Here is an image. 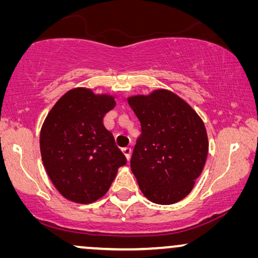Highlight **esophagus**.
Returning a JSON list of instances; mask_svg holds the SVG:
<instances>
[{
    "label": "esophagus",
    "mask_w": 258,
    "mask_h": 258,
    "mask_svg": "<svg viewBox=\"0 0 258 258\" xmlns=\"http://www.w3.org/2000/svg\"><path fill=\"white\" fill-rule=\"evenodd\" d=\"M122 151H123V154L125 155V157L128 158V160H130V156H132V148L124 147V148H122Z\"/></svg>",
    "instance_id": "1"
}]
</instances>
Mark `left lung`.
<instances>
[{"mask_svg": "<svg viewBox=\"0 0 258 258\" xmlns=\"http://www.w3.org/2000/svg\"><path fill=\"white\" fill-rule=\"evenodd\" d=\"M128 103L141 123L130 168L143 195L172 204L189 195L206 163L209 143L196 111L169 90L134 96Z\"/></svg>", "mask_w": 258, "mask_h": 258, "instance_id": "obj_1", "label": "left lung"}]
</instances>
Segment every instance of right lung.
<instances>
[{"mask_svg":"<svg viewBox=\"0 0 258 258\" xmlns=\"http://www.w3.org/2000/svg\"><path fill=\"white\" fill-rule=\"evenodd\" d=\"M114 97L76 88L63 95L42 125V162L52 184L73 202L101 199L126 158L103 125Z\"/></svg>","mask_w":258,"mask_h":258,"instance_id":"obj_1","label":"right lung"}]
</instances>
